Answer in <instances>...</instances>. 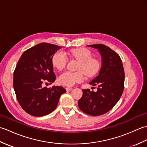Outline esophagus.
Returning a JSON list of instances; mask_svg holds the SVG:
<instances>
[{
	"label": "esophagus",
	"instance_id": "34e87169",
	"mask_svg": "<svg viewBox=\"0 0 147 147\" xmlns=\"http://www.w3.org/2000/svg\"><path fill=\"white\" fill-rule=\"evenodd\" d=\"M65 89H66L67 91H71V90H73V88H71V87H66Z\"/></svg>",
	"mask_w": 147,
	"mask_h": 147
}]
</instances>
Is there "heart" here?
Segmentation results:
<instances>
[{"instance_id": "heart-1", "label": "heart", "mask_w": 147, "mask_h": 147, "mask_svg": "<svg viewBox=\"0 0 147 147\" xmlns=\"http://www.w3.org/2000/svg\"><path fill=\"white\" fill-rule=\"evenodd\" d=\"M71 55L81 62L78 68L79 72L73 73L65 71L58 77V83L64 86H73L76 83H81L85 79V73L88 76H93L98 71L100 65L97 60L92 59V53L85 49H77L71 51ZM52 64L57 69L61 71L66 66L68 57L63 51H57L52 59Z\"/></svg>"}]
</instances>
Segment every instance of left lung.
<instances>
[{"label": "left lung", "instance_id": "obj_1", "mask_svg": "<svg viewBox=\"0 0 147 147\" xmlns=\"http://www.w3.org/2000/svg\"><path fill=\"white\" fill-rule=\"evenodd\" d=\"M98 50L101 55L102 65L98 75L89 83L98 85L96 92L82 90L83 96L78 104L85 113L98 116L107 113L120 99L124 90V71L119 56L102 44L87 45Z\"/></svg>", "mask_w": 147, "mask_h": 147}]
</instances>
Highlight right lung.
Instances as JSON below:
<instances>
[{
    "label": "right lung",
    "mask_w": 147,
    "mask_h": 147,
    "mask_svg": "<svg viewBox=\"0 0 147 147\" xmlns=\"http://www.w3.org/2000/svg\"><path fill=\"white\" fill-rule=\"evenodd\" d=\"M62 48L47 43L37 44L21 55L14 72L13 87L21 107L33 116L41 117L54 111L61 95L66 92L62 86L43 88L45 80L53 83L55 74L53 55Z\"/></svg>",
    "instance_id": "add662e5"
}]
</instances>
